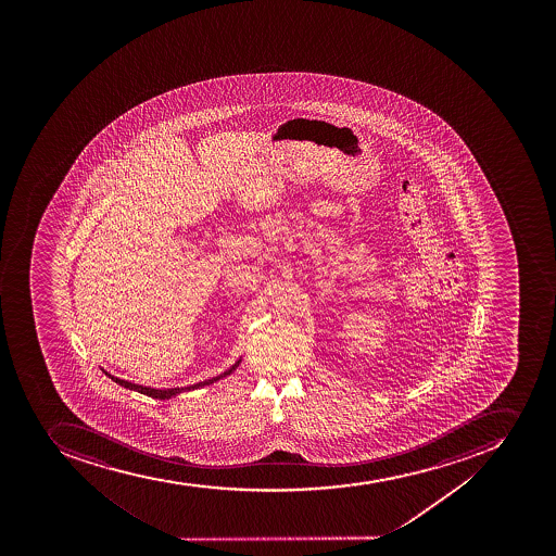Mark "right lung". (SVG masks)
I'll list each match as a JSON object with an SVG mask.
<instances>
[{"instance_id": "obj_1", "label": "right lung", "mask_w": 556, "mask_h": 556, "mask_svg": "<svg viewBox=\"0 0 556 556\" xmlns=\"http://www.w3.org/2000/svg\"><path fill=\"white\" fill-rule=\"evenodd\" d=\"M241 357L237 361V363L232 364L231 368L226 369L224 374L218 375V377H213V379L204 380V382H197L193 383V386H188V388H170V389H154V388H148V386H138V383L128 382V380L117 379V377H114V375H110L109 371H104V375L109 377V379L114 380L115 383H118V386H123V388L129 389V391H137V393L146 394V396H151V399L156 400H168L174 399V396H177V394L185 393V391H193V389L199 388H206V386H212V383H215L216 380L224 379V377H227V375H231L235 369L240 366Z\"/></svg>"}]
</instances>
